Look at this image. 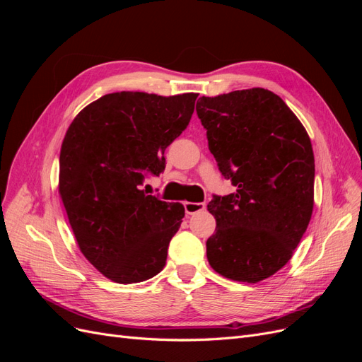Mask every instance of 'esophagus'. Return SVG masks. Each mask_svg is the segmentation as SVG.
I'll list each match as a JSON object with an SVG mask.
<instances>
[{
	"mask_svg": "<svg viewBox=\"0 0 362 362\" xmlns=\"http://www.w3.org/2000/svg\"><path fill=\"white\" fill-rule=\"evenodd\" d=\"M184 210H185V214L190 216V214L205 210V204L204 202H184Z\"/></svg>",
	"mask_w": 362,
	"mask_h": 362,
	"instance_id": "1",
	"label": "esophagus"
}]
</instances>
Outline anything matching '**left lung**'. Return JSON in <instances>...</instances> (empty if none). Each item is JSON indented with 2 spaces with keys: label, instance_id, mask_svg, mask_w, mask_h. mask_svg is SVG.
Instances as JSON below:
<instances>
[{
  "label": "left lung",
  "instance_id": "obj_1",
  "mask_svg": "<svg viewBox=\"0 0 362 362\" xmlns=\"http://www.w3.org/2000/svg\"><path fill=\"white\" fill-rule=\"evenodd\" d=\"M196 113L218 170L237 189L208 204L216 218L208 262L229 279H266L287 264L311 221V140L287 104L261 87L202 96Z\"/></svg>",
  "mask_w": 362,
  "mask_h": 362
}]
</instances>
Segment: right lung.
<instances>
[{
  "mask_svg": "<svg viewBox=\"0 0 362 362\" xmlns=\"http://www.w3.org/2000/svg\"><path fill=\"white\" fill-rule=\"evenodd\" d=\"M196 98L108 93L83 108L63 139L59 192L76 243L117 284L146 281L166 264L184 206L141 185L164 170V149L187 128Z\"/></svg>",
  "mask_w": 362,
  "mask_h": 362,
  "instance_id": "right-lung-1",
  "label": "right lung"
}]
</instances>
